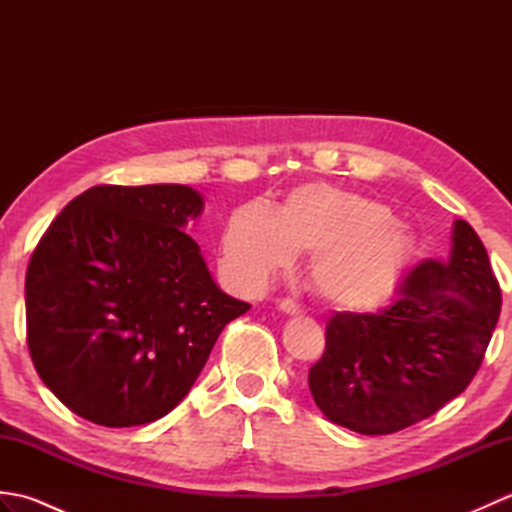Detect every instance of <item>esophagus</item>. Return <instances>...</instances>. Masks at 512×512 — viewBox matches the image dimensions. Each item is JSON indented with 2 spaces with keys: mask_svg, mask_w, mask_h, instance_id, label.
Wrapping results in <instances>:
<instances>
[{
  "mask_svg": "<svg viewBox=\"0 0 512 512\" xmlns=\"http://www.w3.org/2000/svg\"><path fill=\"white\" fill-rule=\"evenodd\" d=\"M277 308H279V312L288 314V317H295V314L301 312V308H299L297 303L292 301V299H281V301H277Z\"/></svg>",
  "mask_w": 512,
  "mask_h": 512,
  "instance_id": "esophagus-1",
  "label": "esophagus"
}]
</instances>
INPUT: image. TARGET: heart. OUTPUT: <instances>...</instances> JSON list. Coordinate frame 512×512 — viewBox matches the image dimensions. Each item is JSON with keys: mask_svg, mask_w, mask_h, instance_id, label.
<instances>
[{"mask_svg": "<svg viewBox=\"0 0 512 512\" xmlns=\"http://www.w3.org/2000/svg\"><path fill=\"white\" fill-rule=\"evenodd\" d=\"M220 250L226 273L253 290L288 268L295 253H310L308 281L325 306L372 314L402 286L416 242L385 204L330 184H303L277 213L259 202L235 209Z\"/></svg>", "mask_w": 512, "mask_h": 512, "instance_id": "1", "label": "heart"}]
</instances>
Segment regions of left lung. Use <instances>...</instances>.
<instances>
[{"mask_svg":"<svg viewBox=\"0 0 512 512\" xmlns=\"http://www.w3.org/2000/svg\"><path fill=\"white\" fill-rule=\"evenodd\" d=\"M502 308L486 248L464 220L453 222L444 262L409 270L398 299L376 314L336 312L325 352L310 367V394L323 416L363 436L411 427L469 387Z\"/></svg>","mask_w":512,"mask_h":512,"instance_id":"8db88e82","label":"left lung"}]
</instances>
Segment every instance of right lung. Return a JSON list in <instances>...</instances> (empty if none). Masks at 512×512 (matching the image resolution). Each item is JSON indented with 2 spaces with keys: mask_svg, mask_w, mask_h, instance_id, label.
<instances>
[{
  "mask_svg": "<svg viewBox=\"0 0 512 512\" xmlns=\"http://www.w3.org/2000/svg\"><path fill=\"white\" fill-rule=\"evenodd\" d=\"M202 209L187 184H101L41 237L26 273L28 350L76 416L103 427L167 416L224 325L248 312L182 231Z\"/></svg>",
  "mask_w": 512,
  "mask_h": 512,
  "instance_id": "obj_1",
  "label": "right lung"
}]
</instances>
